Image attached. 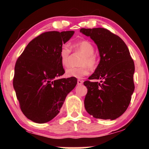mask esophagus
I'll use <instances>...</instances> for the list:
<instances>
[{"instance_id": "34e87169", "label": "esophagus", "mask_w": 149, "mask_h": 149, "mask_svg": "<svg viewBox=\"0 0 149 149\" xmlns=\"http://www.w3.org/2000/svg\"><path fill=\"white\" fill-rule=\"evenodd\" d=\"M83 83H84V81H83L82 80H80V79L77 80V85H81L83 84Z\"/></svg>"}]
</instances>
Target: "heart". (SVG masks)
I'll use <instances>...</instances> for the list:
<instances>
[{"label": "heart", "mask_w": 149, "mask_h": 149, "mask_svg": "<svg viewBox=\"0 0 149 149\" xmlns=\"http://www.w3.org/2000/svg\"><path fill=\"white\" fill-rule=\"evenodd\" d=\"M72 48L75 51L84 54L79 63L81 66L78 68H69L65 70V75L68 77L81 79L89 74V68L87 65L91 68H94L97 65V60L94 55L95 48L91 42L86 40L73 44ZM70 53H71V50L66 45H64L60 49L59 56L60 62L63 67H67L68 65V59Z\"/></svg>", "instance_id": "obj_1"}]
</instances>
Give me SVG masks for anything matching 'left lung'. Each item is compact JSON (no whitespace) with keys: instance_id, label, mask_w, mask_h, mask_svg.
Masks as SVG:
<instances>
[{"instance_id":"8db88e82","label":"left lung","mask_w":149,"mask_h":149,"mask_svg":"<svg viewBox=\"0 0 149 149\" xmlns=\"http://www.w3.org/2000/svg\"><path fill=\"white\" fill-rule=\"evenodd\" d=\"M80 32L90 37L97 45L100 62L89 79L84 104L87 112L95 118L111 120L119 118L129 106L135 89L134 62L124 41L104 28H81Z\"/></svg>"}]
</instances>
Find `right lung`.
<instances>
[{
	"mask_svg": "<svg viewBox=\"0 0 149 149\" xmlns=\"http://www.w3.org/2000/svg\"><path fill=\"white\" fill-rule=\"evenodd\" d=\"M74 31H48L29 42L17 58L13 86L23 114L35 123L49 122L60 112L77 79H56L65 73L60 50Z\"/></svg>",
	"mask_w": 149,
	"mask_h": 149,
	"instance_id": "add662e5",
	"label": "right lung"
}]
</instances>
